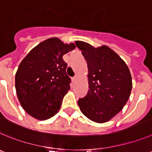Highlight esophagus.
Instances as JSON below:
<instances>
[{
  "instance_id": "obj_1",
  "label": "esophagus",
  "mask_w": 152,
  "mask_h": 152,
  "mask_svg": "<svg viewBox=\"0 0 152 152\" xmlns=\"http://www.w3.org/2000/svg\"><path fill=\"white\" fill-rule=\"evenodd\" d=\"M76 79H77V76H75L74 77H73V78H72V81H73V83H75V82L76 81Z\"/></svg>"
}]
</instances>
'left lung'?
<instances>
[{
  "instance_id": "1",
  "label": "left lung",
  "mask_w": 152,
  "mask_h": 152,
  "mask_svg": "<svg viewBox=\"0 0 152 152\" xmlns=\"http://www.w3.org/2000/svg\"><path fill=\"white\" fill-rule=\"evenodd\" d=\"M87 62L88 91L78 100L82 113L94 122L105 123L122 110L130 96L132 77L126 63L107 46L97 48L77 41Z\"/></svg>"
}]
</instances>
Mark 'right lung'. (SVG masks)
Masks as SVG:
<instances>
[{
	"instance_id": "add662e5",
	"label": "right lung",
	"mask_w": 152,
	"mask_h": 152,
	"mask_svg": "<svg viewBox=\"0 0 152 152\" xmlns=\"http://www.w3.org/2000/svg\"><path fill=\"white\" fill-rule=\"evenodd\" d=\"M75 48L73 43L51 38L32 49L20 63L15 86L20 104L30 116L45 120L59 111L71 83L63 56Z\"/></svg>"
}]
</instances>
